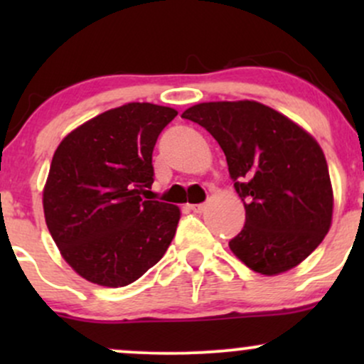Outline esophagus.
Returning <instances> with one entry per match:
<instances>
[{
    "label": "esophagus",
    "instance_id": "34e87169",
    "mask_svg": "<svg viewBox=\"0 0 364 364\" xmlns=\"http://www.w3.org/2000/svg\"><path fill=\"white\" fill-rule=\"evenodd\" d=\"M188 207H190V210L196 212V214L203 212V208H205V205H203V203H191V205H188Z\"/></svg>",
    "mask_w": 364,
    "mask_h": 364
}]
</instances>
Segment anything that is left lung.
<instances>
[{
    "label": "left lung",
    "instance_id": "8db88e82",
    "mask_svg": "<svg viewBox=\"0 0 364 364\" xmlns=\"http://www.w3.org/2000/svg\"><path fill=\"white\" fill-rule=\"evenodd\" d=\"M181 116L217 140L245 203V228L229 241L231 252L263 275L287 272L315 252L332 224L333 193L310 133L255 101L202 102Z\"/></svg>",
    "mask_w": 364,
    "mask_h": 364
}]
</instances>
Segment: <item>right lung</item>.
I'll list each match as a JSON object with an SVG mask.
<instances>
[{
    "mask_svg": "<svg viewBox=\"0 0 364 364\" xmlns=\"http://www.w3.org/2000/svg\"><path fill=\"white\" fill-rule=\"evenodd\" d=\"M173 107L129 102L63 139L43 191L44 217L68 265L89 282L123 287L164 257L179 208L145 200L157 136Z\"/></svg>",
    "mask_w": 364,
    "mask_h": 364,
    "instance_id": "1",
    "label": "right lung"
}]
</instances>
